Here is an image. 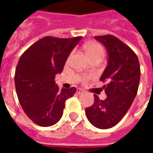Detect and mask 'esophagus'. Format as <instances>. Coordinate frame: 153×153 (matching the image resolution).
Segmentation results:
<instances>
[{
    "mask_svg": "<svg viewBox=\"0 0 153 153\" xmlns=\"http://www.w3.org/2000/svg\"><path fill=\"white\" fill-rule=\"evenodd\" d=\"M83 93V89H81V88H78V89H77V93H78V94H82Z\"/></svg>",
    "mask_w": 153,
    "mask_h": 153,
    "instance_id": "obj_1",
    "label": "esophagus"
}]
</instances>
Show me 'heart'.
<instances>
[{"label": "heart", "mask_w": 153, "mask_h": 153, "mask_svg": "<svg viewBox=\"0 0 153 153\" xmlns=\"http://www.w3.org/2000/svg\"><path fill=\"white\" fill-rule=\"evenodd\" d=\"M86 51L90 58L95 56H103V55H104V49H103L102 46L101 44L97 43V42L88 44L86 47ZM72 55H73V52L70 54L69 59L71 57ZM88 78H89L88 76H84L83 77V80L86 81V80L88 79Z\"/></svg>", "instance_id": "obj_1"}]
</instances>
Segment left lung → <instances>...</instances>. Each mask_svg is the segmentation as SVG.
I'll use <instances>...</instances> for the list:
<instances>
[{"instance_id":"8db88e82","label":"left lung","mask_w":153,"mask_h":153,"mask_svg":"<svg viewBox=\"0 0 153 153\" xmlns=\"http://www.w3.org/2000/svg\"><path fill=\"white\" fill-rule=\"evenodd\" d=\"M106 47L108 65L100 80L106 82V98L100 100L94 94V102L85 110L88 120L97 128L106 129L117 125L130 108L138 93L140 65L130 47L113 35L96 36Z\"/></svg>"}]
</instances>
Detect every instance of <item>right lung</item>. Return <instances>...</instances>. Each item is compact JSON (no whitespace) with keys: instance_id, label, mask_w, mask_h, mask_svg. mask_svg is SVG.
Returning a JSON list of instances; mask_svg holds the SVG:
<instances>
[{"instance_id":"add662e5","label":"right lung","mask_w":153,"mask_h":153,"mask_svg":"<svg viewBox=\"0 0 153 153\" xmlns=\"http://www.w3.org/2000/svg\"><path fill=\"white\" fill-rule=\"evenodd\" d=\"M82 37L59 38L47 36L25 51L15 69V84L19 102L36 125L48 127L63 115L65 101L76 88L60 89L55 77L61 73L67 58Z\"/></svg>"}]
</instances>
